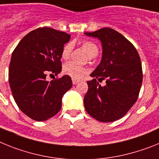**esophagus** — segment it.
Masks as SVG:
<instances>
[{
    "mask_svg": "<svg viewBox=\"0 0 159 159\" xmlns=\"http://www.w3.org/2000/svg\"><path fill=\"white\" fill-rule=\"evenodd\" d=\"M72 81H73V84H74V85H76V84H78V82H79L80 80L76 79V78H72Z\"/></svg>",
    "mask_w": 159,
    "mask_h": 159,
    "instance_id": "obj_1",
    "label": "esophagus"
}]
</instances>
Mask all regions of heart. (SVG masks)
I'll return each mask as SVG.
<instances>
[{"instance_id":"1","label":"heart","mask_w":159,"mask_h":159,"mask_svg":"<svg viewBox=\"0 0 159 159\" xmlns=\"http://www.w3.org/2000/svg\"><path fill=\"white\" fill-rule=\"evenodd\" d=\"M82 49L85 51L86 54L89 57L92 58L97 56L98 53V48L97 45L90 41H84L81 43ZM72 50L71 44H67L63 47L62 51H61V57L64 60H67L70 57V53ZM62 71L65 74L70 76L73 78L79 79L82 78L86 73H87V69L84 66H78L74 62H68L63 66Z\"/></svg>"}]
</instances>
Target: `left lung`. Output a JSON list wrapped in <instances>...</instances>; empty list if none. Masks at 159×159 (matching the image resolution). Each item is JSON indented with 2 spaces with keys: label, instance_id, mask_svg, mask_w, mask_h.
Returning a JSON list of instances; mask_svg holds the SVG:
<instances>
[{
  "label": "left lung",
  "instance_id": "8db88e82",
  "mask_svg": "<svg viewBox=\"0 0 159 159\" xmlns=\"http://www.w3.org/2000/svg\"><path fill=\"white\" fill-rule=\"evenodd\" d=\"M84 34L99 39L102 45L101 62L90 74L93 79L87 81L85 109L98 121H114L122 118L139 98L143 82L140 57L133 44L113 29ZM105 79L107 84L102 87L98 81Z\"/></svg>",
  "mask_w": 159,
  "mask_h": 159
}]
</instances>
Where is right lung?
Here are the masks:
<instances>
[{
	"instance_id": "right-lung-1",
	"label": "right lung",
	"mask_w": 159,
	"mask_h": 159,
	"mask_svg": "<svg viewBox=\"0 0 159 159\" xmlns=\"http://www.w3.org/2000/svg\"><path fill=\"white\" fill-rule=\"evenodd\" d=\"M70 35L49 27L29 33L11 57L9 81L20 110L38 121L48 120L61 109L65 93L72 87L71 78L64 75L51 81L47 75L61 71V51Z\"/></svg>"
}]
</instances>
